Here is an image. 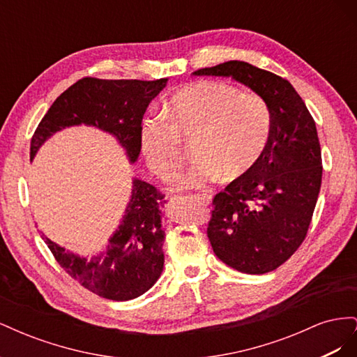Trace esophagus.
<instances>
[{
  "instance_id": "34e87169",
  "label": "esophagus",
  "mask_w": 357,
  "mask_h": 357,
  "mask_svg": "<svg viewBox=\"0 0 357 357\" xmlns=\"http://www.w3.org/2000/svg\"><path fill=\"white\" fill-rule=\"evenodd\" d=\"M193 197H195L197 199H199V201L204 202V204H208L210 199H211V197L208 195V193H199V195L197 193V195H193Z\"/></svg>"
}]
</instances>
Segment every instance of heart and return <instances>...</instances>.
<instances>
[{
	"label": "heart",
	"instance_id": "b5f03b06",
	"mask_svg": "<svg viewBox=\"0 0 357 357\" xmlns=\"http://www.w3.org/2000/svg\"><path fill=\"white\" fill-rule=\"evenodd\" d=\"M273 116L261 95L223 82H197L171 95L162 114L144 119L139 143L147 164L160 178L180 169L192 139L193 165L180 176L181 189L236 180L262 158L271 137Z\"/></svg>",
	"mask_w": 357,
	"mask_h": 357
}]
</instances>
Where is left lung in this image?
Wrapping results in <instances>:
<instances>
[{"label":"left lung","mask_w":357,"mask_h":357,"mask_svg":"<svg viewBox=\"0 0 357 357\" xmlns=\"http://www.w3.org/2000/svg\"><path fill=\"white\" fill-rule=\"evenodd\" d=\"M193 74L238 80L271 110V137L262 158L248 174L215 193L207 235L215 256L236 271H274L304 243L320 192L314 119L286 79L248 62L228 61Z\"/></svg>","instance_id":"left-lung-1"}]
</instances>
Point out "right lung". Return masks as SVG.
Masks as SVG:
<instances>
[{"label":"right lung","mask_w":357,"mask_h":357,"mask_svg":"<svg viewBox=\"0 0 357 357\" xmlns=\"http://www.w3.org/2000/svg\"><path fill=\"white\" fill-rule=\"evenodd\" d=\"M159 80H104L83 77L62 92L41 119L31 138V159L38 147L59 129L71 125H93L117 137L135 162L142 143L143 116L155 96L165 88ZM165 195L155 186L134 180L126 214L107 250L92 259L75 256L45 241L53 257L71 278L92 294L112 301H129L152 287L164 269L160 207Z\"/></svg>","instance_id":"obj_1"}]
</instances>
